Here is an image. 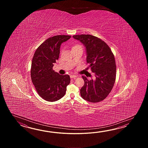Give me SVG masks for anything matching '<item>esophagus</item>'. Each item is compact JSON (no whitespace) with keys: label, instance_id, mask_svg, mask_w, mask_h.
I'll list each match as a JSON object with an SVG mask.
<instances>
[{"label":"esophagus","instance_id":"esophagus-1","mask_svg":"<svg viewBox=\"0 0 148 148\" xmlns=\"http://www.w3.org/2000/svg\"><path fill=\"white\" fill-rule=\"evenodd\" d=\"M77 77V76L75 75H70V78L71 79H75Z\"/></svg>","mask_w":148,"mask_h":148}]
</instances>
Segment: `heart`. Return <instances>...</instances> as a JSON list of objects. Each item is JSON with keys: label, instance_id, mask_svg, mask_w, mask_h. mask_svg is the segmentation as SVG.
Instances as JSON below:
<instances>
[{"label": "heart", "instance_id": "1", "mask_svg": "<svg viewBox=\"0 0 148 148\" xmlns=\"http://www.w3.org/2000/svg\"><path fill=\"white\" fill-rule=\"evenodd\" d=\"M82 47L80 45H79V44H76L75 45H74L73 47Z\"/></svg>", "mask_w": 148, "mask_h": 148}]
</instances>
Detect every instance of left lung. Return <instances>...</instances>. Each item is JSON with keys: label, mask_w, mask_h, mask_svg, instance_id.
I'll use <instances>...</instances> for the list:
<instances>
[{"label": "left lung", "mask_w": 148, "mask_h": 148, "mask_svg": "<svg viewBox=\"0 0 148 148\" xmlns=\"http://www.w3.org/2000/svg\"><path fill=\"white\" fill-rule=\"evenodd\" d=\"M73 38L84 44L87 63L95 76L94 80L82 77L85 84L80 89L81 96L89 102H100L107 97L115 82L116 66L114 56L109 46L99 38L88 34L75 35Z\"/></svg>", "instance_id": "8db88e82"}]
</instances>
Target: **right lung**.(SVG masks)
I'll use <instances>...</instances> for the list:
<instances>
[{
	"mask_svg": "<svg viewBox=\"0 0 148 148\" xmlns=\"http://www.w3.org/2000/svg\"><path fill=\"white\" fill-rule=\"evenodd\" d=\"M70 35H56L47 39L37 48L32 61L31 79L39 96L48 101H55L66 94L70 82L68 75H60L53 70V63L59 59L61 44Z\"/></svg>",
	"mask_w": 148,
	"mask_h": 148,
	"instance_id": "add662e5",
	"label": "right lung"
}]
</instances>
